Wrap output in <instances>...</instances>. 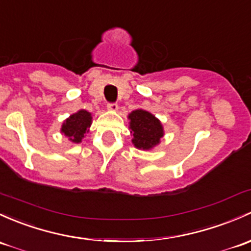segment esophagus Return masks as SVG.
I'll use <instances>...</instances> for the list:
<instances>
[{"instance_id":"34e87169","label":"esophagus","mask_w":251,"mask_h":251,"mask_svg":"<svg viewBox=\"0 0 251 251\" xmlns=\"http://www.w3.org/2000/svg\"><path fill=\"white\" fill-rule=\"evenodd\" d=\"M107 108L109 110H112V112H115V110H118L119 105H118L117 102H112V103H108L107 104Z\"/></svg>"}]
</instances>
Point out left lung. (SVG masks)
<instances>
[{
  "mask_svg": "<svg viewBox=\"0 0 251 251\" xmlns=\"http://www.w3.org/2000/svg\"><path fill=\"white\" fill-rule=\"evenodd\" d=\"M130 127L132 130V143L138 149L148 150L159 144L163 136L162 125L156 118L143 109L133 110L130 115Z\"/></svg>",
  "mask_w": 251,
  "mask_h": 251,
  "instance_id": "1",
  "label": "left lung"
}]
</instances>
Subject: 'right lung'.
Masks as SVG:
<instances>
[{
    "instance_id": "1",
    "label": "right lung",
    "mask_w": 251,
    "mask_h": 251,
    "mask_svg": "<svg viewBox=\"0 0 251 251\" xmlns=\"http://www.w3.org/2000/svg\"><path fill=\"white\" fill-rule=\"evenodd\" d=\"M91 125V114L86 110H79L75 114L71 115L62 125V133L67 136L75 143H80L85 137L88 128Z\"/></svg>"
}]
</instances>
